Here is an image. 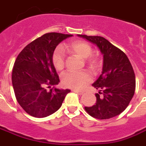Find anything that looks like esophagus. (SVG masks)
<instances>
[{"label":"esophagus","mask_w":146,"mask_h":146,"mask_svg":"<svg viewBox=\"0 0 146 146\" xmlns=\"http://www.w3.org/2000/svg\"><path fill=\"white\" fill-rule=\"evenodd\" d=\"M73 92H76V93H77L79 95H81V94H82L84 93V92H82V91H77V90H73Z\"/></svg>","instance_id":"esophagus-1"}]
</instances>
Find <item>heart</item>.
Returning a JSON list of instances; mask_svg holds the SVG:
<instances>
[{
  "instance_id": "1",
  "label": "heart",
  "mask_w": 146,
  "mask_h": 146,
  "mask_svg": "<svg viewBox=\"0 0 146 146\" xmlns=\"http://www.w3.org/2000/svg\"><path fill=\"white\" fill-rule=\"evenodd\" d=\"M64 50L70 54H74L85 59V66L92 73H96L100 67V56L98 53H92L91 45L82 40H76L61 48H56L53 52L52 61L55 70L61 71L65 66V55ZM64 86L74 89H82L92 80V76L87 71L67 72L61 77Z\"/></svg>"
}]
</instances>
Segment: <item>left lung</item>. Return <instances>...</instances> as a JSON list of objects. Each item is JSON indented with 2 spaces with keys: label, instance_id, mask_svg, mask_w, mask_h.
Listing matches in <instances>:
<instances>
[{
  "label": "left lung",
  "instance_id": "left-lung-1",
  "mask_svg": "<svg viewBox=\"0 0 146 146\" xmlns=\"http://www.w3.org/2000/svg\"><path fill=\"white\" fill-rule=\"evenodd\" d=\"M99 47L104 54L102 74L93 84L100 90L96 104L85 106L88 114L98 119H109L118 115L130 104L136 88L135 73L128 58L120 48L99 36L79 35Z\"/></svg>",
  "mask_w": 146,
  "mask_h": 146
}]
</instances>
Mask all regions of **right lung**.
Masks as SVG:
<instances>
[{
    "instance_id": "obj_1",
    "label": "right lung",
    "mask_w": 146,
    "mask_h": 146,
    "mask_svg": "<svg viewBox=\"0 0 146 146\" xmlns=\"http://www.w3.org/2000/svg\"><path fill=\"white\" fill-rule=\"evenodd\" d=\"M71 34L47 33L25 47L14 63L12 82L15 98L30 115L44 118L55 112L70 91L52 88L58 76L52 61L56 46Z\"/></svg>"
}]
</instances>
